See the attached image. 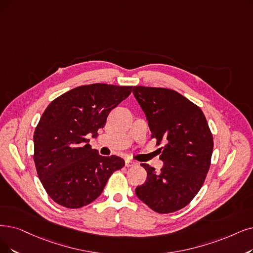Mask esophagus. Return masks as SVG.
Here are the masks:
<instances>
[{"mask_svg": "<svg viewBox=\"0 0 253 253\" xmlns=\"http://www.w3.org/2000/svg\"><path fill=\"white\" fill-rule=\"evenodd\" d=\"M137 163L135 161H133V160H130V159H126V167H130V166H135Z\"/></svg>", "mask_w": 253, "mask_h": 253, "instance_id": "esophagus-1", "label": "esophagus"}]
</instances>
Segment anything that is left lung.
I'll return each instance as SVG.
<instances>
[{
  "label": "left lung",
  "instance_id": "obj_1",
  "mask_svg": "<svg viewBox=\"0 0 253 253\" xmlns=\"http://www.w3.org/2000/svg\"><path fill=\"white\" fill-rule=\"evenodd\" d=\"M133 93L145 113L151 138L161 147L163 167L147 172L136 195L160 214L185 208L203 187L211 166L214 141L201 109L174 90L136 86Z\"/></svg>",
  "mask_w": 253,
  "mask_h": 253
}]
</instances>
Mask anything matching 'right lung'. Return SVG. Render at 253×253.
<instances>
[{
  "mask_svg": "<svg viewBox=\"0 0 253 253\" xmlns=\"http://www.w3.org/2000/svg\"><path fill=\"white\" fill-rule=\"evenodd\" d=\"M133 86L91 84L74 88L50 103L34 132V162L48 196L67 209L91 204L114 171L125 166L117 156L103 157L89 144L111 110Z\"/></svg>",
  "mask_w": 253,
  "mask_h": 253,
  "instance_id": "obj_1",
  "label": "right lung"
}]
</instances>
